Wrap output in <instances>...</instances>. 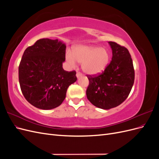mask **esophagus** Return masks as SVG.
Listing matches in <instances>:
<instances>
[{
  "mask_svg": "<svg viewBox=\"0 0 159 159\" xmlns=\"http://www.w3.org/2000/svg\"><path fill=\"white\" fill-rule=\"evenodd\" d=\"M81 75H82V74H81L80 72H78V71L77 72V74H76V77H77V78H80Z\"/></svg>",
  "mask_w": 159,
  "mask_h": 159,
  "instance_id": "34e87169",
  "label": "esophagus"
}]
</instances>
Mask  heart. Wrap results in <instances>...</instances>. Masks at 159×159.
<instances>
[{"mask_svg":"<svg viewBox=\"0 0 159 159\" xmlns=\"http://www.w3.org/2000/svg\"><path fill=\"white\" fill-rule=\"evenodd\" d=\"M66 60L71 68H75L78 62L85 74L97 75L107 68L110 54L105 48L94 45H78L74 48L73 53L67 51Z\"/></svg>","mask_w":159,"mask_h":159,"instance_id":"obj_1","label":"heart"}]
</instances>
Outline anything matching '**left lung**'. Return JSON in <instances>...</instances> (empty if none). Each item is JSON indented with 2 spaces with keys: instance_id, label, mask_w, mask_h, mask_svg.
I'll return each mask as SVG.
<instances>
[{
  "instance_id": "obj_1",
  "label": "left lung",
  "mask_w": 159,
  "mask_h": 159,
  "mask_svg": "<svg viewBox=\"0 0 159 159\" xmlns=\"http://www.w3.org/2000/svg\"><path fill=\"white\" fill-rule=\"evenodd\" d=\"M112 58L98 75H87L89 84L86 95L95 107L109 109L118 106L129 95L134 80L133 60L125 47L109 42Z\"/></svg>"
}]
</instances>
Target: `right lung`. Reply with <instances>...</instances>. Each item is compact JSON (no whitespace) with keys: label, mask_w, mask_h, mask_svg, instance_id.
I'll return each instance as SVG.
<instances>
[{"label":"right lung","mask_w":159,"mask_h":159,"mask_svg":"<svg viewBox=\"0 0 159 159\" xmlns=\"http://www.w3.org/2000/svg\"><path fill=\"white\" fill-rule=\"evenodd\" d=\"M66 46L48 38L37 40L24 52L18 68L20 89L25 99L41 109L58 107L69 86L75 82V71H65Z\"/></svg>","instance_id":"obj_1"}]
</instances>
